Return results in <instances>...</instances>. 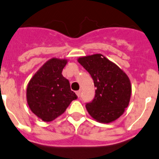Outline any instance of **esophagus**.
Masks as SVG:
<instances>
[{
  "label": "esophagus",
  "mask_w": 159,
  "mask_h": 159,
  "mask_svg": "<svg viewBox=\"0 0 159 159\" xmlns=\"http://www.w3.org/2000/svg\"><path fill=\"white\" fill-rule=\"evenodd\" d=\"M76 94L78 95V98H79V97H80V94H81V90L76 91Z\"/></svg>",
  "instance_id": "obj_1"
}]
</instances>
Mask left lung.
Instances as JSON below:
<instances>
[{
  "mask_svg": "<svg viewBox=\"0 0 159 159\" xmlns=\"http://www.w3.org/2000/svg\"><path fill=\"white\" fill-rule=\"evenodd\" d=\"M78 62L90 74L96 87L93 99L85 104L88 113L102 123L119 118L130 99L131 85L127 75L99 53L80 57Z\"/></svg>",
  "mask_w": 159,
  "mask_h": 159,
  "instance_id": "left-lung-1",
  "label": "left lung"
}]
</instances>
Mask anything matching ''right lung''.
<instances>
[{"label":"right lung","mask_w":159,"mask_h":159,"mask_svg":"<svg viewBox=\"0 0 159 159\" xmlns=\"http://www.w3.org/2000/svg\"><path fill=\"white\" fill-rule=\"evenodd\" d=\"M67 61L52 58L30 80L27 87V102L34 114L45 121H51L66 111L78 96L70 82L61 74Z\"/></svg>","instance_id":"add662e5"}]
</instances>
